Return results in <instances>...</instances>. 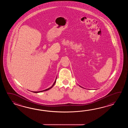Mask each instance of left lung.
<instances>
[{
    "label": "left lung",
    "instance_id": "obj_1",
    "mask_svg": "<svg viewBox=\"0 0 128 128\" xmlns=\"http://www.w3.org/2000/svg\"><path fill=\"white\" fill-rule=\"evenodd\" d=\"M80 87H82V86H80Z\"/></svg>",
    "mask_w": 128,
    "mask_h": 128
}]
</instances>
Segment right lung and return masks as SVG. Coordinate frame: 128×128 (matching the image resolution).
I'll return each mask as SVG.
<instances>
[{"label": "right lung", "instance_id": "right-lung-1", "mask_svg": "<svg viewBox=\"0 0 128 128\" xmlns=\"http://www.w3.org/2000/svg\"><path fill=\"white\" fill-rule=\"evenodd\" d=\"M56 79H57V77H56V79L55 80L54 82V83L52 85V86L51 87H50L49 88H48V89H46V90H41V91H39V92H33L34 93H38V92H44V91H46V90H49V89H50L51 88H52V87L54 86V85L55 83H56Z\"/></svg>", "mask_w": 128, "mask_h": 128}]
</instances>
